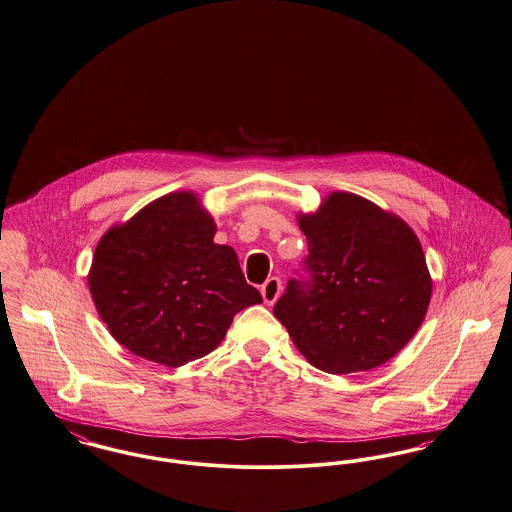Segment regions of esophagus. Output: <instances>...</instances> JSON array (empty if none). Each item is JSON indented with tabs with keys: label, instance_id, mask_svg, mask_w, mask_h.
I'll return each instance as SVG.
<instances>
[{
	"label": "esophagus",
	"instance_id": "1",
	"mask_svg": "<svg viewBox=\"0 0 512 512\" xmlns=\"http://www.w3.org/2000/svg\"><path fill=\"white\" fill-rule=\"evenodd\" d=\"M280 291H282V280L276 278V276L268 278L263 287H261V293H263L266 305H274L276 299L280 297Z\"/></svg>",
	"mask_w": 512,
	"mask_h": 512
}]
</instances>
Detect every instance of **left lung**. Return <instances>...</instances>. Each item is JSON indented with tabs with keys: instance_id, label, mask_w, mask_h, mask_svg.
I'll return each mask as SVG.
<instances>
[{
	"instance_id": "left-lung-1",
	"label": "left lung",
	"mask_w": 512,
	"mask_h": 512,
	"mask_svg": "<svg viewBox=\"0 0 512 512\" xmlns=\"http://www.w3.org/2000/svg\"><path fill=\"white\" fill-rule=\"evenodd\" d=\"M308 255L274 305L314 368H377L408 345L429 307L427 261L413 230L368 200L333 192L301 215Z\"/></svg>"
}]
</instances>
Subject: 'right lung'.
<instances>
[{
  "label": "right lung",
  "instance_id": "obj_1",
  "mask_svg": "<svg viewBox=\"0 0 512 512\" xmlns=\"http://www.w3.org/2000/svg\"><path fill=\"white\" fill-rule=\"evenodd\" d=\"M213 236V219L190 192L167 194L104 234L89 289L120 345L177 368L219 347L232 318L263 303L236 251Z\"/></svg>",
  "mask_w": 512,
  "mask_h": 512
}]
</instances>
